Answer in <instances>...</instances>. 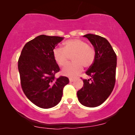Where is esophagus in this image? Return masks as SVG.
<instances>
[{"instance_id":"34e87169","label":"esophagus","mask_w":135,"mask_h":135,"mask_svg":"<svg viewBox=\"0 0 135 135\" xmlns=\"http://www.w3.org/2000/svg\"><path fill=\"white\" fill-rule=\"evenodd\" d=\"M75 80L74 79H73V78H69V82H73Z\"/></svg>"}]
</instances>
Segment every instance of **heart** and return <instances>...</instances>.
Instances as JSON below:
<instances>
[{"label":"heart","instance_id":"heart-1","mask_svg":"<svg viewBox=\"0 0 135 135\" xmlns=\"http://www.w3.org/2000/svg\"><path fill=\"white\" fill-rule=\"evenodd\" d=\"M72 56L74 62L66 64L62 69V74L75 77L82 71L83 66L88 68L92 66L95 60V51L85 42L78 38L66 40L63 44V49L58 47L53 50V58L60 66L65 65Z\"/></svg>","mask_w":135,"mask_h":135}]
</instances>
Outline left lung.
Listing matches in <instances>:
<instances>
[{"instance_id":"left-lung-1","label":"left lung","mask_w":135,"mask_h":135,"mask_svg":"<svg viewBox=\"0 0 135 135\" xmlns=\"http://www.w3.org/2000/svg\"><path fill=\"white\" fill-rule=\"evenodd\" d=\"M93 45L95 60L86 74L91 79H84V86L77 91L78 99L85 106L95 108L103 104L109 97L115 83L117 56L106 38L98 35L84 36Z\"/></svg>"}]
</instances>
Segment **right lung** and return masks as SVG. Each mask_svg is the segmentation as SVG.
I'll return each instance as SVG.
<instances>
[{
	"instance_id": "right-lung-1",
	"label": "right lung",
	"mask_w": 135,
	"mask_h": 135,
	"mask_svg": "<svg viewBox=\"0 0 135 135\" xmlns=\"http://www.w3.org/2000/svg\"><path fill=\"white\" fill-rule=\"evenodd\" d=\"M63 37L40 35L27 42L18 60L21 85L26 97L37 106L53 108L60 102L68 77H55L60 68L53 50Z\"/></svg>"
}]
</instances>
